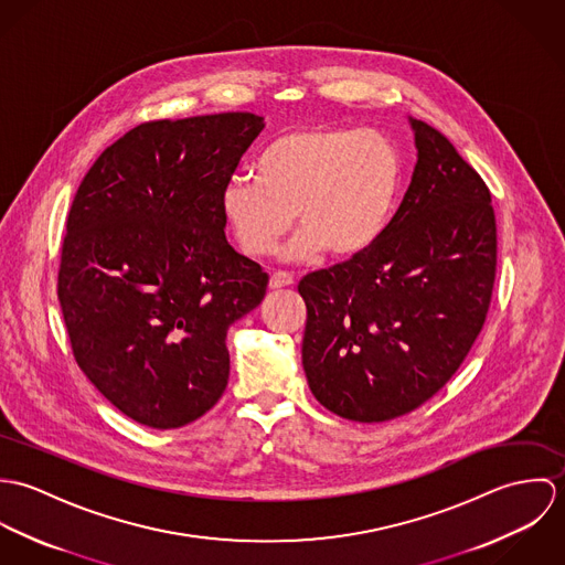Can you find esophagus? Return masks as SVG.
Segmentation results:
<instances>
[{"instance_id": "1", "label": "esophagus", "mask_w": 565, "mask_h": 565, "mask_svg": "<svg viewBox=\"0 0 565 565\" xmlns=\"http://www.w3.org/2000/svg\"><path fill=\"white\" fill-rule=\"evenodd\" d=\"M294 285V276L289 271H274L269 278V287L271 289H285Z\"/></svg>"}]
</instances>
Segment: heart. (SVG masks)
I'll return each instance as SVG.
<instances>
[{
    "mask_svg": "<svg viewBox=\"0 0 565 565\" xmlns=\"http://www.w3.org/2000/svg\"><path fill=\"white\" fill-rule=\"evenodd\" d=\"M401 191V159L376 130L309 126L263 148L254 178L222 189V215L247 256L269 254L296 222L302 228L280 252L311 260L323 249L348 260L365 254L387 231Z\"/></svg>",
    "mask_w": 565,
    "mask_h": 565,
    "instance_id": "obj_1",
    "label": "heart"
}]
</instances>
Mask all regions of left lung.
Returning <instances> with one entry per match:
<instances>
[{
	"label": "left lung",
	"instance_id": "left-lung-1",
	"mask_svg": "<svg viewBox=\"0 0 565 565\" xmlns=\"http://www.w3.org/2000/svg\"><path fill=\"white\" fill-rule=\"evenodd\" d=\"M408 124L417 162L383 237L298 285L309 387L354 422L401 417L452 379L483 328L495 278L483 178L439 130Z\"/></svg>",
	"mask_w": 565,
	"mask_h": 565
}]
</instances>
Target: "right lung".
I'll return each mask as SVG.
<instances>
[{
    "instance_id": "obj_1",
    "label": "right lung",
    "mask_w": 565,
    "mask_h": 565,
    "mask_svg": "<svg viewBox=\"0 0 565 565\" xmlns=\"http://www.w3.org/2000/svg\"><path fill=\"white\" fill-rule=\"evenodd\" d=\"M265 128L252 113L148 121L78 186L58 300L84 376L130 419L180 428L228 385L226 332L269 276L226 242L222 189Z\"/></svg>"
}]
</instances>
